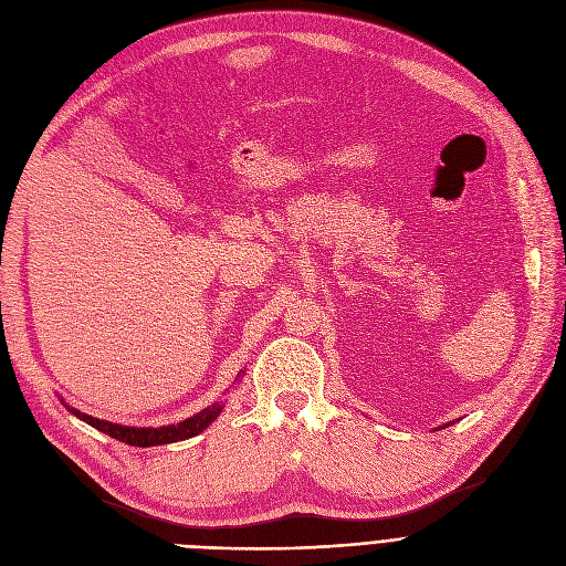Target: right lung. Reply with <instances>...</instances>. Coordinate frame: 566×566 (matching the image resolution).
<instances>
[{
    "instance_id": "add662e5",
    "label": "right lung",
    "mask_w": 566,
    "mask_h": 566,
    "mask_svg": "<svg viewBox=\"0 0 566 566\" xmlns=\"http://www.w3.org/2000/svg\"><path fill=\"white\" fill-rule=\"evenodd\" d=\"M69 410L77 419L87 421L90 426L101 430V433L111 436V438H115V440H119L124 444H130V447H156V444H170V442H179V440H186V438H193V436L202 433V430L221 415L223 406H221V402H213V406L205 408L196 417L186 419L181 423H175V426H164V428H130V426H119V423H111V421L90 417L85 412H77L75 408H69Z\"/></svg>"
}]
</instances>
